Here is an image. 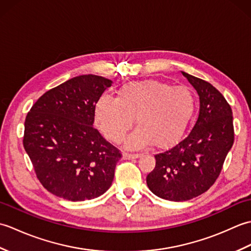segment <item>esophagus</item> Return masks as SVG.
I'll return each instance as SVG.
<instances>
[{"mask_svg":"<svg viewBox=\"0 0 251 251\" xmlns=\"http://www.w3.org/2000/svg\"><path fill=\"white\" fill-rule=\"evenodd\" d=\"M139 156H140V154H131V153H127V152L123 153V158L124 159H135Z\"/></svg>","mask_w":251,"mask_h":251,"instance_id":"esophagus-1","label":"esophagus"}]
</instances>
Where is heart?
I'll return each mask as SVG.
<instances>
[{"label":"heart","instance_id":"b5f03b06","mask_svg":"<svg viewBox=\"0 0 251 251\" xmlns=\"http://www.w3.org/2000/svg\"><path fill=\"white\" fill-rule=\"evenodd\" d=\"M194 109L189 88L146 79L124 85L117 98L101 96L95 106V120L109 140L120 142L136 119L139 128L127 138L126 146L141 148L151 142L164 149L180 140Z\"/></svg>","mask_w":251,"mask_h":251}]
</instances>
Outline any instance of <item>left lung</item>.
Masks as SVG:
<instances>
[{"label":"left lung","instance_id":"obj_1","mask_svg":"<svg viewBox=\"0 0 251 251\" xmlns=\"http://www.w3.org/2000/svg\"><path fill=\"white\" fill-rule=\"evenodd\" d=\"M200 97V113L190 134L170 150L155 155L147 184L153 194L173 201L199 196L219 177L234 142L233 113L216 87L182 72Z\"/></svg>","mask_w":251,"mask_h":251}]
</instances>
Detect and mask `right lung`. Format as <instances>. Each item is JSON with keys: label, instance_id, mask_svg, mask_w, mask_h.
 Returning <instances> with one entry per match:
<instances>
[{"label": "right lung", "instance_id": "right-lung-1", "mask_svg": "<svg viewBox=\"0 0 251 251\" xmlns=\"http://www.w3.org/2000/svg\"><path fill=\"white\" fill-rule=\"evenodd\" d=\"M112 83L94 74L68 79L25 117V150L42 185L58 197L93 200L112 184L122 154L93 126L96 103Z\"/></svg>", "mask_w": 251, "mask_h": 251}]
</instances>
